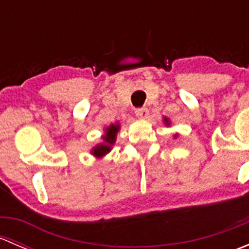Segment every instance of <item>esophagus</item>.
<instances>
[{"label": "esophagus", "mask_w": 249, "mask_h": 249, "mask_svg": "<svg viewBox=\"0 0 249 249\" xmlns=\"http://www.w3.org/2000/svg\"><path fill=\"white\" fill-rule=\"evenodd\" d=\"M135 114L137 115L139 118H142V119H145L148 117V109L142 107V108H137L135 110Z\"/></svg>", "instance_id": "34e87169"}]
</instances>
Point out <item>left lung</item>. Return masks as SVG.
<instances>
[{
  "mask_svg": "<svg viewBox=\"0 0 249 249\" xmlns=\"http://www.w3.org/2000/svg\"><path fill=\"white\" fill-rule=\"evenodd\" d=\"M165 122H166L167 123V124H169V122H167V119H166V118H165ZM176 137V136H175Z\"/></svg>",
  "mask_w": 249,
  "mask_h": 249,
  "instance_id": "obj_1",
  "label": "left lung"
}]
</instances>
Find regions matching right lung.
<instances>
[{"label": "right lung", "instance_id": "right-lung-1", "mask_svg": "<svg viewBox=\"0 0 249 249\" xmlns=\"http://www.w3.org/2000/svg\"><path fill=\"white\" fill-rule=\"evenodd\" d=\"M118 130H119V124L110 125L109 127H107L106 135L102 137V139H104V141H105V143L96 145V147L92 149V154L96 155V157H102V155H105L106 153H108L110 150V145L114 143Z\"/></svg>", "mask_w": 249, "mask_h": 249}]
</instances>
